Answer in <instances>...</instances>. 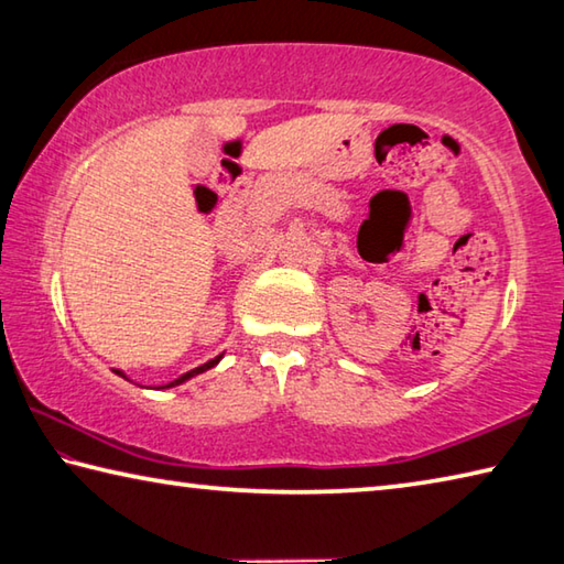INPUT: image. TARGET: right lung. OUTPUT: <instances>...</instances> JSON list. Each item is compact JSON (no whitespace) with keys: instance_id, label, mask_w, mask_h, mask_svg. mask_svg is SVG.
Listing matches in <instances>:
<instances>
[{"instance_id":"obj_1","label":"right lung","mask_w":564,"mask_h":564,"mask_svg":"<svg viewBox=\"0 0 564 564\" xmlns=\"http://www.w3.org/2000/svg\"><path fill=\"white\" fill-rule=\"evenodd\" d=\"M224 356H216L214 360H208V362H204V366H198V368H194V370H188V373H184L181 378H176V380H171V383H166V386H161V388H174V386H181V383H186L188 378H194V376H198V373H206V370H212L218 360H221ZM119 373V370H117ZM119 376H123V373H119Z\"/></svg>"}]
</instances>
